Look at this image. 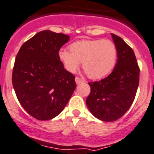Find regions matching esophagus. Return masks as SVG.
I'll list each match as a JSON object with an SVG mask.
<instances>
[{
  "mask_svg": "<svg viewBox=\"0 0 154 154\" xmlns=\"http://www.w3.org/2000/svg\"><path fill=\"white\" fill-rule=\"evenodd\" d=\"M75 81H76V83L77 84V85H79V84L82 83V82H84V81L82 79H81L80 77H77L76 78H75Z\"/></svg>",
  "mask_w": 154,
  "mask_h": 154,
  "instance_id": "obj_1",
  "label": "esophagus"
}]
</instances>
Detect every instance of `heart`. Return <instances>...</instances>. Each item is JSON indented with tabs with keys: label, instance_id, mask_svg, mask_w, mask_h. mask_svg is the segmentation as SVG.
Instances as JSON below:
<instances>
[{
	"label": "heart",
	"instance_id": "b5f03b06",
	"mask_svg": "<svg viewBox=\"0 0 154 154\" xmlns=\"http://www.w3.org/2000/svg\"><path fill=\"white\" fill-rule=\"evenodd\" d=\"M70 51L61 49L60 61L65 68L74 73L82 62V67L92 79H100L113 69L117 60V47L109 39H89L75 42L69 46Z\"/></svg>",
	"mask_w": 154,
	"mask_h": 154
}]
</instances>
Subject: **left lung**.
<instances>
[{"mask_svg": "<svg viewBox=\"0 0 154 154\" xmlns=\"http://www.w3.org/2000/svg\"><path fill=\"white\" fill-rule=\"evenodd\" d=\"M117 47V62L111 74L89 82L91 92L86 104L91 113L102 121L113 122L129 110L139 84L140 69L135 54L122 38L112 34Z\"/></svg>", "mask_w": 154, "mask_h": 154, "instance_id": "left-lung-1", "label": "left lung"}]
</instances>
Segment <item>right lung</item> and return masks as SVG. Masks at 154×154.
<instances>
[{
	"instance_id": "obj_1",
	"label": "right lung",
	"mask_w": 154,
	"mask_h": 154,
	"mask_svg": "<svg viewBox=\"0 0 154 154\" xmlns=\"http://www.w3.org/2000/svg\"><path fill=\"white\" fill-rule=\"evenodd\" d=\"M69 36L49 30L38 32L19 51L12 71V85L23 109L38 120L59 115L72 97L76 82L58 57Z\"/></svg>"
}]
</instances>
